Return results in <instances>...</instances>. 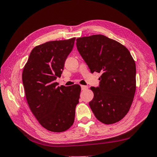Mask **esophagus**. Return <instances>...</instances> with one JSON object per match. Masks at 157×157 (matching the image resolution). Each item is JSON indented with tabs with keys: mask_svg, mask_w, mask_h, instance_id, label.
<instances>
[{
	"mask_svg": "<svg viewBox=\"0 0 157 157\" xmlns=\"http://www.w3.org/2000/svg\"><path fill=\"white\" fill-rule=\"evenodd\" d=\"M81 88H82V90H85V89H86V88H88V86H84V85H82Z\"/></svg>",
	"mask_w": 157,
	"mask_h": 157,
	"instance_id": "esophagus-1",
	"label": "esophagus"
}]
</instances>
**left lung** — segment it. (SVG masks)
Instances as JSON below:
<instances>
[{
    "label": "left lung",
    "mask_w": 157,
    "mask_h": 157,
    "mask_svg": "<svg viewBox=\"0 0 157 157\" xmlns=\"http://www.w3.org/2000/svg\"><path fill=\"white\" fill-rule=\"evenodd\" d=\"M79 53L91 73H101L89 106L99 121L113 124L129 111L136 90V64L124 45L101 34L76 39Z\"/></svg>",
    "instance_id": "left-lung-1"
}]
</instances>
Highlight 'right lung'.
I'll return each mask as SVG.
<instances>
[{
    "mask_svg": "<svg viewBox=\"0 0 157 157\" xmlns=\"http://www.w3.org/2000/svg\"><path fill=\"white\" fill-rule=\"evenodd\" d=\"M75 38L49 41L33 48L22 71V83L28 105L40 124L54 132L72 126L79 103V84L58 86L64 62Z\"/></svg>",
    "mask_w": 157,
    "mask_h": 157,
    "instance_id": "obj_1",
    "label": "right lung"
}]
</instances>
